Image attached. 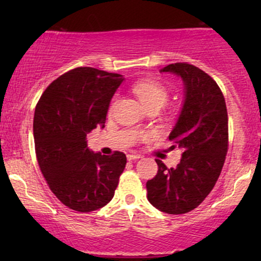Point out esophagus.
<instances>
[{
	"instance_id": "34e87169",
	"label": "esophagus",
	"mask_w": 261,
	"mask_h": 261,
	"mask_svg": "<svg viewBox=\"0 0 261 261\" xmlns=\"http://www.w3.org/2000/svg\"><path fill=\"white\" fill-rule=\"evenodd\" d=\"M141 157H142L141 154L131 153V154H127V161H136V160H140Z\"/></svg>"
}]
</instances>
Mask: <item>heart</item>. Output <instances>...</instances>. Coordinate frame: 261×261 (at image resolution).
Wrapping results in <instances>:
<instances>
[{
	"mask_svg": "<svg viewBox=\"0 0 261 261\" xmlns=\"http://www.w3.org/2000/svg\"><path fill=\"white\" fill-rule=\"evenodd\" d=\"M133 91L147 109H152V108L161 109L162 107L166 106L169 99V93L166 87L158 82H153V81L137 82L136 85H134ZM114 106H115V100H113L110 104L109 113L113 112Z\"/></svg>",
	"mask_w": 261,
	"mask_h": 261,
	"instance_id": "b5f03b06",
	"label": "heart"
}]
</instances>
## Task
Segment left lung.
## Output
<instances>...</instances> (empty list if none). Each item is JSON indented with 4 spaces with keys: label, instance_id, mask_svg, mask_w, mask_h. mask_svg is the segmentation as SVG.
<instances>
[{
    "label": "left lung",
    "instance_id": "left-lung-1",
    "mask_svg": "<svg viewBox=\"0 0 261 261\" xmlns=\"http://www.w3.org/2000/svg\"><path fill=\"white\" fill-rule=\"evenodd\" d=\"M161 72L184 83V103L169 140L182 149L176 168L155 160L158 172L147 181L148 201L169 215L187 214L211 193L228 149V115L220 87L207 73L187 62L170 64Z\"/></svg>",
    "mask_w": 261,
    "mask_h": 261
}]
</instances>
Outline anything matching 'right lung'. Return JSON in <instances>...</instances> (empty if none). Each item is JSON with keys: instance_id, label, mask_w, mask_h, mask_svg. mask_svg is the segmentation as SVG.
I'll use <instances>...</instances> for the list:
<instances>
[{"instance_id": "add662e5", "label": "right lung", "mask_w": 261, "mask_h": 261, "mask_svg": "<svg viewBox=\"0 0 261 261\" xmlns=\"http://www.w3.org/2000/svg\"><path fill=\"white\" fill-rule=\"evenodd\" d=\"M121 74L93 67L68 71L45 89L34 113L37 160L45 180L67 207L91 212L113 199L126 155L94 153L87 135L104 127Z\"/></svg>"}]
</instances>
